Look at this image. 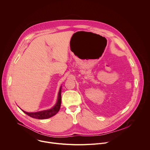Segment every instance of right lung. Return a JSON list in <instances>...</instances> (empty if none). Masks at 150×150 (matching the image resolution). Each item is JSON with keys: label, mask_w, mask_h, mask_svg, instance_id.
Returning a JSON list of instances; mask_svg holds the SVG:
<instances>
[{"label": "right lung", "mask_w": 150, "mask_h": 150, "mask_svg": "<svg viewBox=\"0 0 150 150\" xmlns=\"http://www.w3.org/2000/svg\"><path fill=\"white\" fill-rule=\"evenodd\" d=\"M61 89L62 87L60 88L59 93H58V97H57V100L56 103V104L53 107V108L50 109L49 110H46L43 111H40L38 112H35V113H28L27 112H25L24 110L22 111L27 115L28 116L34 118V119H48L50 118L54 115H55L60 110V105H61Z\"/></svg>", "instance_id": "right-lung-1"}]
</instances>
